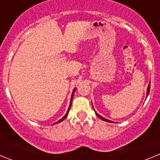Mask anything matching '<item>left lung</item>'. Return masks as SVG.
<instances>
[{
    "label": "left lung",
    "instance_id": "8db88e82",
    "mask_svg": "<svg viewBox=\"0 0 160 160\" xmlns=\"http://www.w3.org/2000/svg\"><path fill=\"white\" fill-rule=\"evenodd\" d=\"M150 87H151V84H150V83H149V85H148V90H147V96H148V94H149V92H150ZM95 114H96V115H97V116L98 117V118H101V119H102L103 121H106V122H113L112 121H111V120H108V119H107V118H103L102 116L99 115V114H97V113H96V112H95Z\"/></svg>",
    "mask_w": 160,
    "mask_h": 160
}]
</instances>
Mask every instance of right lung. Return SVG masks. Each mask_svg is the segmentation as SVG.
Returning <instances> with one entry per match:
<instances>
[{"instance_id":"1","label":"right lung","mask_w":160,"mask_h":160,"mask_svg":"<svg viewBox=\"0 0 160 160\" xmlns=\"http://www.w3.org/2000/svg\"><path fill=\"white\" fill-rule=\"evenodd\" d=\"M74 91H75V89H74V90H73V93H72V95H71V99H70V107H69V109H68V111H67V112H66V114H65L64 116H63L62 118H61L60 120H58V122H54V123H53V125H54V124H56V123H59V122H62V121H63V120H64L65 118H66V117H67V115H68V113H69V111H70V107H71V103H72V100H73V93H74Z\"/></svg>"}]
</instances>
